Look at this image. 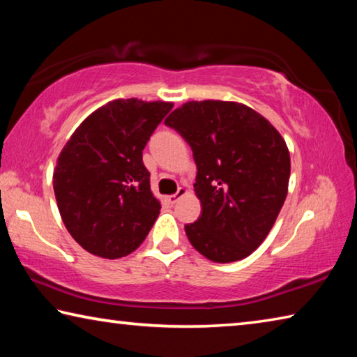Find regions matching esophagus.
<instances>
[{
	"mask_svg": "<svg viewBox=\"0 0 357 357\" xmlns=\"http://www.w3.org/2000/svg\"><path fill=\"white\" fill-rule=\"evenodd\" d=\"M187 193H189V192H187V189H184V187H181V189H178L176 193H173V195H168V197H167V202L170 203V204H174V203H176V202L179 200L181 197L187 195Z\"/></svg>",
	"mask_w": 357,
	"mask_h": 357,
	"instance_id": "esophagus-1",
	"label": "esophagus"
}]
</instances>
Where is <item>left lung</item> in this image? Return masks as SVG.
Masks as SVG:
<instances>
[{"label":"left lung","instance_id":"8db88e82","mask_svg":"<svg viewBox=\"0 0 357 357\" xmlns=\"http://www.w3.org/2000/svg\"><path fill=\"white\" fill-rule=\"evenodd\" d=\"M189 143L202 215L185 234L203 257H249L274 227L288 193L289 151L273 124L238 102L190 100L165 119Z\"/></svg>","mask_w":357,"mask_h":357}]
</instances>
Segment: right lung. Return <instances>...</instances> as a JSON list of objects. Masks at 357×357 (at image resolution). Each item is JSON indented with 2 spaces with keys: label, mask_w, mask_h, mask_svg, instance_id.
Listing matches in <instances>:
<instances>
[{
  "label": "right lung",
  "mask_w": 357,
  "mask_h": 357,
  "mask_svg": "<svg viewBox=\"0 0 357 357\" xmlns=\"http://www.w3.org/2000/svg\"><path fill=\"white\" fill-rule=\"evenodd\" d=\"M172 102L116 99L78 126L59 154L53 189L66 228L100 258L129 255L148 236L160 202L143 149Z\"/></svg>",
  "instance_id": "right-lung-1"
}]
</instances>
